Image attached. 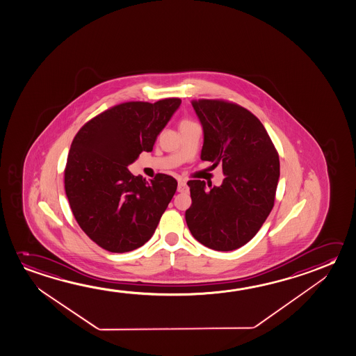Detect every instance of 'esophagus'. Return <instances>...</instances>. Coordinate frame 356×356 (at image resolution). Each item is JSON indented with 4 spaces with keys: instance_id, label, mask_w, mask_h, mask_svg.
Here are the masks:
<instances>
[{
    "instance_id": "obj_1",
    "label": "esophagus",
    "mask_w": 356,
    "mask_h": 356,
    "mask_svg": "<svg viewBox=\"0 0 356 356\" xmlns=\"http://www.w3.org/2000/svg\"><path fill=\"white\" fill-rule=\"evenodd\" d=\"M178 192L186 193L188 192V186H186V181H178Z\"/></svg>"
}]
</instances>
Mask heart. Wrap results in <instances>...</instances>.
Listing matches in <instances>:
<instances>
[{
    "label": "heart",
    "mask_w": 356,
    "mask_h": 356,
    "mask_svg": "<svg viewBox=\"0 0 356 356\" xmlns=\"http://www.w3.org/2000/svg\"><path fill=\"white\" fill-rule=\"evenodd\" d=\"M188 122H192V121H189V120H181V124H188Z\"/></svg>",
    "instance_id": "1"
}]
</instances>
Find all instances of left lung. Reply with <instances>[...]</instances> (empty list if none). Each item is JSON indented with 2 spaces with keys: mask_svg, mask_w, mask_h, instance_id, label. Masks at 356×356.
I'll list each match as a JSON object with an SVG mask.
<instances>
[{
  "mask_svg": "<svg viewBox=\"0 0 356 356\" xmlns=\"http://www.w3.org/2000/svg\"><path fill=\"white\" fill-rule=\"evenodd\" d=\"M203 124L202 161L222 163L220 186L188 181L192 205L186 225L194 238L216 251L248 243L271 213L280 159L264 124L254 113L222 99L192 100Z\"/></svg>",
  "mask_w": 356,
  "mask_h": 356,
  "instance_id": "1",
  "label": "left lung"
}]
</instances>
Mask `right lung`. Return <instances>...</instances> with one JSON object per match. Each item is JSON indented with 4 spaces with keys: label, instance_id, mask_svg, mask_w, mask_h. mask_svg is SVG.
I'll use <instances>...</instances> for the list:
<instances>
[{
    "label": "right lung",
    "instance_id": "add662e5",
    "mask_svg": "<svg viewBox=\"0 0 356 356\" xmlns=\"http://www.w3.org/2000/svg\"><path fill=\"white\" fill-rule=\"evenodd\" d=\"M181 102H122L89 120L74 137L65 193L81 230L104 250L122 254L141 248L175 195L173 177L159 173L147 181L127 167L142 151H152Z\"/></svg>",
    "mask_w": 356,
    "mask_h": 356
}]
</instances>
